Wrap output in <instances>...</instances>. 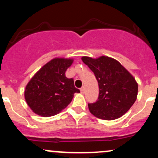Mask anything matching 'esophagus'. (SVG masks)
Returning <instances> with one entry per match:
<instances>
[{
    "instance_id": "1",
    "label": "esophagus",
    "mask_w": 158,
    "mask_h": 158,
    "mask_svg": "<svg viewBox=\"0 0 158 158\" xmlns=\"http://www.w3.org/2000/svg\"><path fill=\"white\" fill-rule=\"evenodd\" d=\"M80 91H81V94H85V88L84 86L81 87V88H80Z\"/></svg>"
}]
</instances>
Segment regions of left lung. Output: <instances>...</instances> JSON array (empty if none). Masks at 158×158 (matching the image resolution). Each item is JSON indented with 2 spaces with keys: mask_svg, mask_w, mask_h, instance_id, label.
Listing matches in <instances>:
<instances>
[{
  "mask_svg": "<svg viewBox=\"0 0 158 158\" xmlns=\"http://www.w3.org/2000/svg\"><path fill=\"white\" fill-rule=\"evenodd\" d=\"M81 60L94 72L99 85L98 99L88 103L90 113L106 120L124 115L137 99L138 85L135 78L118 61L108 56H83Z\"/></svg>",
  "mask_w": 158,
  "mask_h": 158,
  "instance_id": "obj_1",
  "label": "left lung"
}]
</instances>
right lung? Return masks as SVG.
<instances>
[{"instance_id": "obj_1", "label": "right lung", "mask_w": 158, "mask_h": 158, "mask_svg": "<svg viewBox=\"0 0 158 158\" xmlns=\"http://www.w3.org/2000/svg\"><path fill=\"white\" fill-rule=\"evenodd\" d=\"M73 60L56 58L44 65L28 82L24 91L26 102L32 111L44 117L59 114L80 90L74 81L65 77Z\"/></svg>"}]
</instances>
